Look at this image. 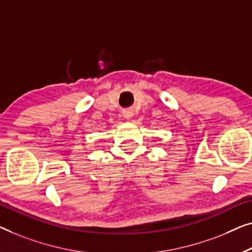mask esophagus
<instances>
[{
    "label": "esophagus",
    "mask_w": 252,
    "mask_h": 252,
    "mask_svg": "<svg viewBox=\"0 0 252 252\" xmlns=\"http://www.w3.org/2000/svg\"><path fill=\"white\" fill-rule=\"evenodd\" d=\"M123 116H125L126 119L129 120V119H131V118H132V116H133V112L130 111V109H127V111L123 112Z\"/></svg>",
    "instance_id": "obj_1"
}]
</instances>
